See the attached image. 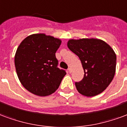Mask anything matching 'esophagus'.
<instances>
[{"label":"esophagus","mask_w":127,"mask_h":127,"mask_svg":"<svg viewBox=\"0 0 127 127\" xmlns=\"http://www.w3.org/2000/svg\"><path fill=\"white\" fill-rule=\"evenodd\" d=\"M68 72L70 73H70L72 72V68H70H70L68 69Z\"/></svg>","instance_id":"obj_1"}]
</instances>
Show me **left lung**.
<instances>
[{
  "instance_id": "left-lung-1",
  "label": "left lung",
  "mask_w": 127,
  "mask_h": 127,
  "mask_svg": "<svg viewBox=\"0 0 127 127\" xmlns=\"http://www.w3.org/2000/svg\"><path fill=\"white\" fill-rule=\"evenodd\" d=\"M67 47L79 57L85 72L83 80L75 83L78 91L87 97L102 93L115 74L116 55L112 48L97 38L70 39Z\"/></svg>"
}]
</instances>
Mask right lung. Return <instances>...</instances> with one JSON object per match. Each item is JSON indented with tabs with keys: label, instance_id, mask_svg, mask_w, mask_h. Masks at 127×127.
I'll return each mask as SVG.
<instances>
[{
	"label": "right lung",
	"instance_id": "1",
	"mask_svg": "<svg viewBox=\"0 0 127 127\" xmlns=\"http://www.w3.org/2000/svg\"><path fill=\"white\" fill-rule=\"evenodd\" d=\"M62 40L44 34L30 35L22 40L15 55L19 81L25 89L44 97L57 90L65 71L57 67L55 53Z\"/></svg>",
	"mask_w": 127,
	"mask_h": 127
}]
</instances>
